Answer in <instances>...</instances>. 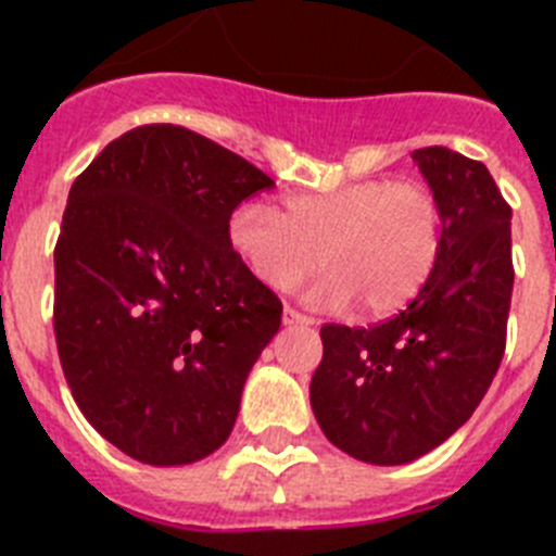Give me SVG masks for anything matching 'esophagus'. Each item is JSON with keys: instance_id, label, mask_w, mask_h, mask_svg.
I'll return each instance as SVG.
<instances>
[{"instance_id": "1", "label": "esophagus", "mask_w": 556, "mask_h": 556, "mask_svg": "<svg viewBox=\"0 0 556 556\" xmlns=\"http://www.w3.org/2000/svg\"><path fill=\"white\" fill-rule=\"evenodd\" d=\"M283 323H287V326H314V320L308 317V314H301L292 306L283 308Z\"/></svg>"}]
</instances>
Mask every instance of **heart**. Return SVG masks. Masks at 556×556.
<instances>
[{"label": "heart", "mask_w": 556, "mask_h": 556, "mask_svg": "<svg viewBox=\"0 0 556 556\" xmlns=\"http://www.w3.org/2000/svg\"><path fill=\"white\" fill-rule=\"evenodd\" d=\"M230 244L269 289L287 292L317 267L312 301L356 303L362 314L404 306L424 287L443 248V203L424 180L367 178L328 191H298L283 208L244 203L230 217Z\"/></svg>", "instance_id": "obj_1"}]
</instances>
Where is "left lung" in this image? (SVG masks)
<instances>
[{"label":"left lung","mask_w":556,"mask_h":556,"mask_svg":"<svg viewBox=\"0 0 556 556\" xmlns=\"http://www.w3.org/2000/svg\"><path fill=\"white\" fill-rule=\"evenodd\" d=\"M443 203V248L404 312L320 328L312 409L353 459L404 465L459 429L493 384L513 301V208L481 161L448 147L412 152Z\"/></svg>","instance_id":"8db88e82"}]
</instances>
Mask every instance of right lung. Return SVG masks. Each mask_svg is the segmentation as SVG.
Instances as JSON below:
<instances>
[{
    "mask_svg": "<svg viewBox=\"0 0 556 556\" xmlns=\"http://www.w3.org/2000/svg\"><path fill=\"white\" fill-rule=\"evenodd\" d=\"M273 178L180 125H141L77 175L55 244L63 376L86 420L132 459L189 465L230 437L281 301L230 244Z\"/></svg>",
    "mask_w": 556,
    "mask_h": 556,
    "instance_id": "1",
    "label": "right lung"
}]
</instances>
